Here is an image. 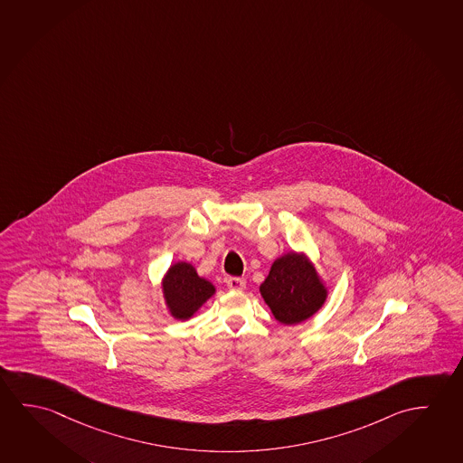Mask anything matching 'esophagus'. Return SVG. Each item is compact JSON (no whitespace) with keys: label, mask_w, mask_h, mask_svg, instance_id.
<instances>
[{"label":"esophagus","mask_w":463,"mask_h":463,"mask_svg":"<svg viewBox=\"0 0 463 463\" xmlns=\"http://www.w3.org/2000/svg\"><path fill=\"white\" fill-rule=\"evenodd\" d=\"M227 287L232 291H241V289L246 288V279H240V277H230L227 279Z\"/></svg>","instance_id":"34e87169"}]
</instances>
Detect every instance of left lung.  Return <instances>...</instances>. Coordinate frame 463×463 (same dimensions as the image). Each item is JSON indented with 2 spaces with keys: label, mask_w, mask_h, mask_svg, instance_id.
<instances>
[{
  "label": "left lung",
  "mask_w": 463,
  "mask_h": 463,
  "mask_svg": "<svg viewBox=\"0 0 463 463\" xmlns=\"http://www.w3.org/2000/svg\"><path fill=\"white\" fill-rule=\"evenodd\" d=\"M260 294L279 323L296 325L322 307L328 289L307 256L291 250L273 262Z\"/></svg>",
  "instance_id": "8db88e82"
}]
</instances>
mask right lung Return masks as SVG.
Wrapping results in <instances>:
<instances>
[{
	"label": "right lung",
	"mask_w": 463,
	"mask_h": 463,
	"mask_svg": "<svg viewBox=\"0 0 463 463\" xmlns=\"http://www.w3.org/2000/svg\"><path fill=\"white\" fill-rule=\"evenodd\" d=\"M162 293L170 316L176 320H188L199 307L215 294L211 281L199 277L196 269L188 262L170 265L162 279Z\"/></svg>",
	"instance_id": "obj_1"
}]
</instances>
